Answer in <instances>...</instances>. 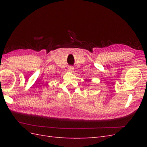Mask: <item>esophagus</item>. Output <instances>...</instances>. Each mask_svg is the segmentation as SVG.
I'll return each instance as SVG.
<instances>
[{
    "label": "esophagus",
    "instance_id": "obj_1",
    "mask_svg": "<svg viewBox=\"0 0 147 147\" xmlns=\"http://www.w3.org/2000/svg\"><path fill=\"white\" fill-rule=\"evenodd\" d=\"M68 69H69V70L70 71V72H73V71H74V67H72V66H70V67H69V68H68Z\"/></svg>",
    "mask_w": 147,
    "mask_h": 147
}]
</instances>
